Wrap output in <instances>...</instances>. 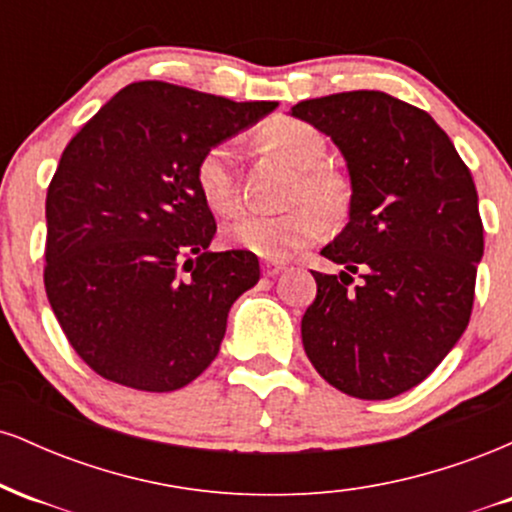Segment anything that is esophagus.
Here are the masks:
<instances>
[{
  "instance_id": "1",
  "label": "esophagus",
  "mask_w": 512,
  "mask_h": 512,
  "mask_svg": "<svg viewBox=\"0 0 512 512\" xmlns=\"http://www.w3.org/2000/svg\"><path fill=\"white\" fill-rule=\"evenodd\" d=\"M284 264L281 262H264L262 264V272H264V276H276V274H281L284 272Z\"/></svg>"
}]
</instances>
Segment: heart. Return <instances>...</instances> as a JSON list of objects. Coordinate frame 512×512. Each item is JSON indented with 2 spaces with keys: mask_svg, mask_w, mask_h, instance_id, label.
<instances>
[{
  "mask_svg": "<svg viewBox=\"0 0 512 512\" xmlns=\"http://www.w3.org/2000/svg\"><path fill=\"white\" fill-rule=\"evenodd\" d=\"M262 142L279 151L291 166H296V199L308 197L313 202H303L289 211L264 214L250 211L223 228V238L233 248L252 252L267 262H284L293 252L303 250L325 233V211H339L346 202L344 180L330 168H322L325 156V139L313 125L301 120H274L262 129ZM236 142H223L209 146L199 156L195 166V182L204 204L214 214L228 216L238 209L240 190L236 173ZM320 203L319 208L316 204Z\"/></svg>",
  "mask_w": 512,
  "mask_h": 512,
  "instance_id": "heart-1",
  "label": "heart"
}]
</instances>
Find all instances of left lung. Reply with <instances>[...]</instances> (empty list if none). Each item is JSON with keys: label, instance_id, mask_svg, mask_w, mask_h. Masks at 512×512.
<instances>
[{"label": "left lung", "instance_id": "left-lung-1", "mask_svg": "<svg viewBox=\"0 0 512 512\" xmlns=\"http://www.w3.org/2000/svg\"><path fill=\"white\" fill-rule=\"evenodd\" d=\"M289 115L332 139L351 180L349 223L320 250L344 269L313 272L305 354L346 395L397 397L467 330L484 255L472 173L431 115L383 91L313 98Z\"/></svg>", "mask_w": 512, "mask_h": 512}]
</instances>
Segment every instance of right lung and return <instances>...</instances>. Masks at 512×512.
Returning a JSON list of instances; mask_svg holds the SVG:
<instances>
[{
    "label": "right lung",
    "instance_id": "obj_1",
    "mask_svg": "<svg viewBox=\"0 0 512 512\" xmlns=\"http://www.w3.org/2000/svg\"><path fill=\"white\" fill-rule=\"evenodd\" d=\"M274 108L139 81L67 144L45 199V291L69 344L105 380L173 392L219 354L228 310L260 281V262L209 250L216 221L195 166Z\"/></svg>",
    "mask_w": 512,
    "mask_h": 512
}]
</instances>
